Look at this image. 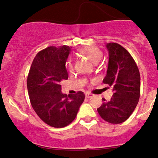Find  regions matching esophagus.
<instances>
[{
  "label": "esophagus",
  "instance_id": "esophagus-1",
  "mask_svg": "<svg viewBox=\"0 0 158 158\" xmlns=\"http://www.w3.org/2000/svg\"><path fill=\"white\" fill-rule=\"evenodd\" d=\"M92 96H93V94H91V93H85V97L86 98H90V97H92Z\"/></svg>",
  "mask_w": 158,
  "mask_h": 158
}]
</instances>
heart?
<instances>
[{
	"instance_id": "heart-1",
	"label": "heart",
	"mask_w": 158,
	"mask_h": 158,
	"mask_svg": "<svg viewBox=\"0 0 158 158\" xmlns=\"http://www.w3.org/2000/svg\"><path fill=\"white\" fill-rule=\"evenodd\" d=\"M79 53L82 56L88 58L91 62H93L94 64H96L99 62V61L102 59V54L100 49L96 46H85L79 48ZM65 66L68 69L69 71H73V64L70 59L67 60L65 63Z\"/></svg>"
}]
</instances>
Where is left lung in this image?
Instances as JSON below:
<instances>
[{"label": "left lung", "mask_w": 158, "mask_h": 158, "mask_svg": "<svg viewBox=\"0 0 158 158\" xmlns=\"http://www.w3.org/2000/svg\"><path fill=\"white\" fill-rule=\"evenodd\" d=\"M109 62L103 83L113 88L110 101L97 109L99 116L110 123H121L135 110L140 93V76L137 65L131 55L123 46L110 42L106 45Z\"/></svg>", "instance_id": "1"}]
</instances>
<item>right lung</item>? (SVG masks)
<instances>
[{"label":"right lung","instance_id":"right-lung-1","mask_svg":"<svg viewBox=\"0 0 158 158\" xmlns=\"http://www.w3.org/2000/svg\"><path fill=\"white\" fill-rule=\"evenodd\" d=\"M70 51L67 45L42 50L34 59L27 76V92L32 108L42 121L53 127L70 124L85 99L81 91L68 96L61 91V81L69 77L65 63Z\"/></svg>","mask_w":158,"mask_h":158}]
</instances>
